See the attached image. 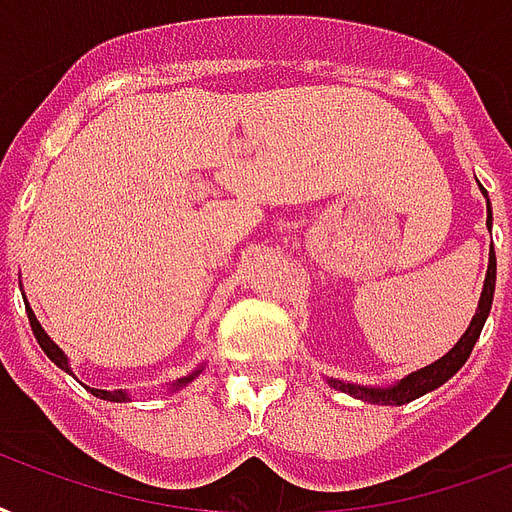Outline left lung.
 Listing matches in <instances>:
<instances>
[{
	"instance_id": "8db88e82",
	"label": "left lung",
	"mask_w": 512,
	"mask_h": 512,
	"mask_svg": "<svg viewBox=\"0 0 512 512\" xmlns=\"http://www.w3.org/2000/svg\"><path fill=\"white\" fill-rule=\"evenodd\" d=\"M481 186V184H478ZM483 197H486V227L491 229V205L489 194L481 186ZM494 283H497V256H494V248L489 251V269H486V280H483L481 299H478V310H475L470 326L459 342L451 347L443 358H438L435 363L425 368H417L408 376L398 379L395 384H387V387H371V384H355V382H342V379H334V376H326V382L339 392H347L352 398L366 400V403H376V406H403V403H411V400L422 398L427 392L438 390L441 384H446L451 376L457 374L459 368L465 366L470 352H473L475 342L483 331V323L489 318L491 301H494Z\"/></svg>"
}]
</instances>
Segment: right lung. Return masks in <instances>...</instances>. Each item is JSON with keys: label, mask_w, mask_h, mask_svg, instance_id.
Masks as SVG:
<instances>
[{"label": "right lung", "mask_w": 512, "mask_h": 512, "mask_svg": "<svg viewBox=\"0 0 512 512\" xmlns=\"http://www.w3.org/2000/svg\"><path fill=\"white\" fill-rule=\"evenodd\" d=\"M23 301H26V299H23ZM26 315H29L31 331H34V336H37L39 347L45 350L47 358L53 360L55 366L61 368V371H66V374L74 376V371H71L69 358H66V352H63L61 347H58V344H55L53 339H50V336L45 334V328H42V323H39V320H37V315H34V310H31V307H29V301H26ZM202 368H205V363H202V366L194 368V371H189V374H186V376H181V379H176V382H173V384H170V387H168V392H176V390H181V387H186V384H189V382H194V379H197V376L202 374ZM87 390L93 392L95 398L112 400V403H128V400H130V395H128V392H125V390H95V387H87Z\"/></svg>", "instance_id": "add662e5"}]
</instances>
